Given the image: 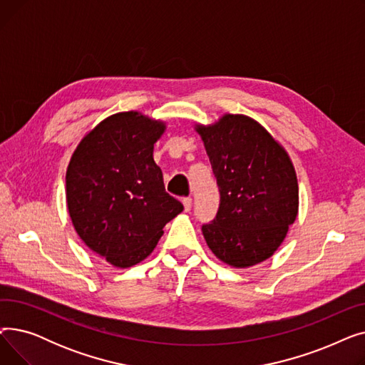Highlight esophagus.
I'll list each match as a JSON object with an SVG mask.
<instances>
[{
	"instance_id": "34e87169",
	"label": "esophagus",
	"mask_w": 365,
	"mask_h": 365,
	"mask_svg": "<svg viewBox=\"0 0 365 365\" xmlns=\"http://www.w3.org/2000/svg\"><path fill=\"white\" fill-rule=\"evenodd\" d=\"M183 207H185V212H189L190 207H192V198H185L183 200Z\"/></svg>"
}]
</instances>
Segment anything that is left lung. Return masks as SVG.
<instances>
[{
  "label": "left lung",
  "mask_w": 365,
  "mask_h": 365,
  "mask_svg": "<svg viewBox=\"0 0 365 365\" xmlns=\"http://www.w3.org/2000/svg\"><path fill=\"white\" fill-rule=\"evenodd\" d=\"M217 179L220 204L202 226L213 255L244 269L274 256L299 213V185L289 152L260 123L225 113L195 124Z\"/></svg>",
  "instance_id": "8db88e82"
}]
</instances>
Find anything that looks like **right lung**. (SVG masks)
Instances as JSON below:
<instances>
[{
    "label": "right lung",
    "instance_id": "1",
    "mask_svg": "<svg viewBox=\"0 0 365 365\" xmlns=\"http://www.w3.org/2000/svg\"><path fill=\"white\" fill-rule=\"evenodd\" d=\"M167 123L139 110L117 112L76 145L66 168V205L83 242L115 267L145 260L163 227L183 212L170 197L153 145Z\"/></svg>",
    "mask_w": 365,
    "mask_h": 365
}]
</instances>
